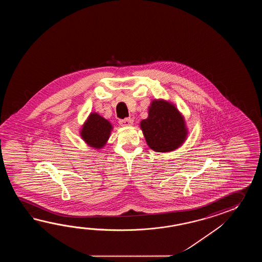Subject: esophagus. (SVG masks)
<instances>
[{
  "instance_id": "obj_1",
  "label": "esophagus",
  "mask_w": 262,
  "mask_h": 262,
  "mask_svg": "<svg viewBox=\"0 0 262 262\" xmlns=\"http://www.w3.org/2000/svg\"><path fill=\"white\" fill-rule=\"evenodd\" d=\"M119 123H120V125L123 127H128L133 124V120L130 118H125L123 120H121Z\"/></svg>"
}]
</instances>
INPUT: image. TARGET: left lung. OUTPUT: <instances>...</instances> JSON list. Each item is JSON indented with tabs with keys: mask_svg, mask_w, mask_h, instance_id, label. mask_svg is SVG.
<instances>
[{
	"mask_svg": "<svg viewBox=\"0 0 262 262\" xmlns=\"http://www.w3.org/2000/svg\"><path fill=\"white\" fill-rule=\"evenodd\" d=\"M139 125L147 144L157 152L177 150L188 135L184 115L173 103L165 99L150 102L148 118L142 120Z\"/></svg>",
	"mask_w": 262,
	"mask_h": 262,
	"instance_id": "1",
	"label": "left lung"
}]
</instances>
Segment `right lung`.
<instances>
[{
  "mask_svg": "<svg viewBox=\"0 0 262 262\" xmlns=\"http://www.w3.org/2000/svg\"><path fill=\"white\" fill-rule=\"evenodd\" d=\"M112 129L111 122L96 112H91L82 124L79 135L89 147L100 150L106 146Z\"/></svg>",
  "mask_w": 262,
  "mask_h": 262,
  "instance_id": "right-lung-1",
  "label": "right lung"
}]
</instances>
